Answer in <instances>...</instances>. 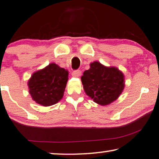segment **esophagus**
<instances>
[{"label":"esophagus","instance_id":"obj_1","mask_svg":"<svg viewBox=\"0 0 159 159\" xmlns=\"http://www.w3.org/2000/svg\"><path fill=\"white\" fill-rule=\"evenodd\" d=\"M81 75H82V72L80 70H75L74 72L72 73V75L73 77H80V76H81Z\"/></svg>","mask_w":159,"mask_h":159}]
</instances>
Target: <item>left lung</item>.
<instances>
[{"label": "left lung", "instance_id": "1", "mask_svg": "<svg viewBox=\"0 0 159 159\" xmlns=\"http://www.w3.org/2000/svg\"><path fill=\"white\" fill-rule=\"evenodd\" d=\"M81 80L85 93L100 105H107L118 98L125 87L124 75L118 68L98 61L90 64Z\"/></svg>", "mask_w": 159, "mask_h": 159}]
</instances>
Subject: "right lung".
I'll return each mask as SVG.
<instances>
[{
	"label": "right lung",
	"instance_id": "add662e5",
	"mask_svg": "<svg viewBox=\"0 0 159 159\" xmlns=\"http://www.w3.org/2000/svg\"><path fill=\"white\" fill-rule=\"evenodd\" d=\"M68 75L67 70L54 63L34 72L28 82L32 99L44 107L56 104L63 98Z\"/></svg>",
	"mask_w": 159,
	"mask_h": 159
}]
</instances>
